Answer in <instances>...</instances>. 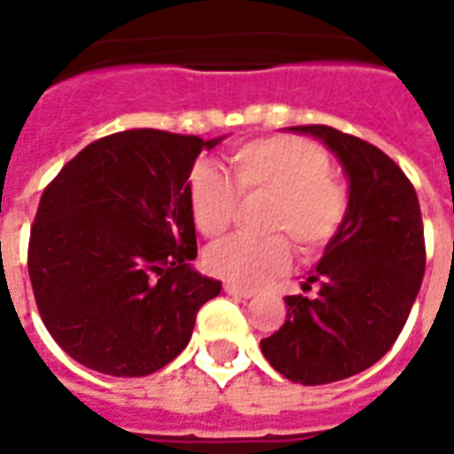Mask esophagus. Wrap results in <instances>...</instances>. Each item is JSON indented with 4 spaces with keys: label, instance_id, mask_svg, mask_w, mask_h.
Masks as SVG:
<instances>
[{
    "label": "esophagus",
    "instance_id": "obj_1",
    "mask_svg": "<svg viewBox=\"0 0 454 454\" xmlns=\"http://www.w3.org/2000/svg\"><path fill=\"white\" fill-rule=\"evenodd\" d=\"M223 292H226V294H231V297H240V299L254 297V292L252 290H245V287H238V285H231V283L223 285Z\"/></svg>",
    "mask_w": 454,
    "mask_h": 454
}]
</instances>
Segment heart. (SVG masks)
<instances>
[{
	"label": "heart",
	"mask_w": 454,
	"mask_h": 454,
	"mask_svg": "<svg viewBox=\"0 0 454 454\" xmlns=\"http://www.w3.org/2000/svg\"><path fill=\"white\" fill-rule=\"evenodd\" d=\"M231 178L212 164L188 176L191 219L207 240H219L233 223L242 200H269L263 231L269 238H231L209 249L212 276L252 290L290 269L292 247L301 256L320 254L339 235L351 209L348 185L332 174L323 145L301 137H263L231 153ZM281 235L278 236L277 233Z\"/></svg>",
	"instance_id": "1"
}]
</instances>
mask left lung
<instances>
[{
	"instance_id": "obj_1",
	"label": "left lung",
	"mask_w": 454,
	"mask_h": 454,
	"mask_svg": "<svg viewBox=\"0 0 454 454\" xmlns=\"http://www.w3.org/2000/svg\"><path fill=\"white\" fill-rule=\"evenodd\" d=\"M320 138L344 164L351 209L303 290L285 297L287 320L262 351L303 387L346 380L394 346L422 287L424 226L415 185L377 145L325 124L290 127Z\"/></svg>"
}]
</instances>
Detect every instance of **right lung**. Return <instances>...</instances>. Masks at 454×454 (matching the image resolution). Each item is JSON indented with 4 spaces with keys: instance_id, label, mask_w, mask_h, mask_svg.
<instances>
[{
    "instance_id": "right-lung-1",
    "label": "right lung",
    "mask_w": 454,
    "mask_h": 454,
    "mask_svg": "<svg viewBox=\"0 0 454 454\" xmlns=\"http://www.w3.org/2000/svg\"><path fill=\"white\" fill-rule=\"evenodd\" d=\"M202 141L127 129L89 144L59 171L30 228L27 270L39 316L63 351L96 372L145 377L191 341L219 280L198 256L188 209Z\"/></svg>"
}]
</instances>
